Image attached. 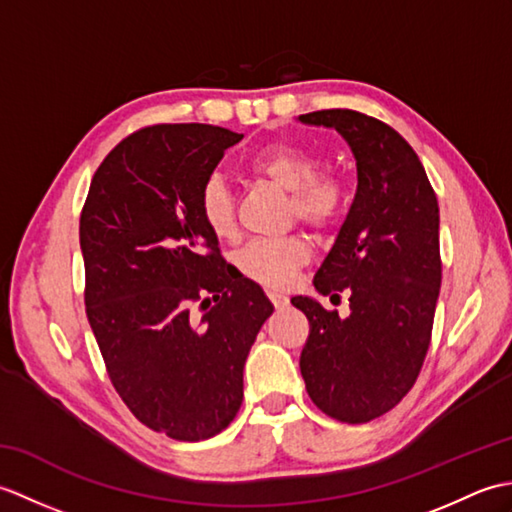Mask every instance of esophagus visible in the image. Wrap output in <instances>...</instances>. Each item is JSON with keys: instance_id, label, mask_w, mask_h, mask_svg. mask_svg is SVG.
Segmentation results:
<instances>
[{"instance_id": "esophagus-1", "label": "esophagus", "mask_w": 512, "mask_h": 512, "mask_svg": "<svg viewBox=\"0 0 512 512\" xmlns=\"http://www.w3.org/2000/svg\"><path fill=\"white\" fill-rule=\"evenodd\" d=\"M268 299L273 301V306H275L277 310H281V308H286V306H288V297L284 295V292L270 290V292H268Z\"/></svg>"}]
</instances>
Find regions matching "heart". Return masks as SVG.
Instances as JSON below:
<instances>
[{
    "instance_id": "heart-1",
    "label": "heart",
    "mask_w": 512,
    "mask_h": 512,
    "mask_svg": "<svg viewBox=\"0 0 512 512\" xmlns=\"http://www.w3.org/2000/svg\"><path fill=\"white\" fill-rule=\"evenodd\" d=\"M246 169L253 176L290 191V220L297 217L312 228H328L345 209L343 184L336 178L319 176L321 160L303 147L290 143L266 145L248 158ZM198 209L204 226L217 239H233L237 235L235 200L222 176L213 173L204 180ZM308 259L306 239L292 233L277 239H253L237 250L235 264L246 279L270 290H281L292 284L297 270L308 264Z\"/></svg>"
}]
</instances>
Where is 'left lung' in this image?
Wrapping results in <instances>:
<instances>
[{"label":"left lung","mask_w":512,"mask_h":512,"mask_svg":"<svg viewBox=\"0 0 512 512\" xmlns=\"http://www.w3.org/2000/svg\"><path fill=\"white\" fill-rule=\"evenodd\" d=\"M299 121L336 129L358 173L350 213L314 275L321 295L350 292V317L292 297L310 321L299 367L314 405L363 424L407 396L429 350L442 281L438 198L416 151L378 118L321 110Z\"/></svg>","instance_id":"obj_1"}]
</instances>
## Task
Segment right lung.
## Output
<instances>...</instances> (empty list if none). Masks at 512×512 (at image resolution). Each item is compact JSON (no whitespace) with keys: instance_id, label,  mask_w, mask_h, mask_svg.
<instances>
[{"instance_id":"obj_1","label":"right lung","mask_w":512,"mask_h":512,"mask_svg":"<svg viewBox=\"0 0 512 512\" xmlns=\"http://www.w3.org/2000/svg\"><path fill=\"white\" fill-rule=\"evenodd\" d=\"M242 138L202 123L138 129L105 156L81 211L85 312L107 374L145 427L182 442L233 422L250 345L275 310L224 262L198 209Z\"/></svg>"}]
</instances>
